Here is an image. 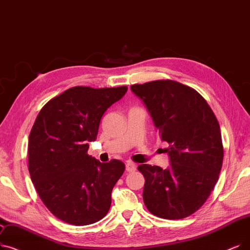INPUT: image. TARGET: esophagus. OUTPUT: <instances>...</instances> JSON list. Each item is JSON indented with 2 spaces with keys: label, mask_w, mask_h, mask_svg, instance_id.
Here are the masks:
<instances>
[{
  "label": "esophagus",
  "mask_w": 250,
  "mask_h": 250,
  "mask_svg": "<svg viewBox=\"0 0 250 250\" xmlns=\"http://www.w3.org/2000/svg\"><path fill=\"white\" fill-rule=\"evenodd\" d=\"M125 169L126 171L128 172H132V171H135L137 169V166L135 164H133V162H129L127 161L125 164Z\"/></svg>",
  "instance_id": "1"
}]
</instances>
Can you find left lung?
Listing matches in <instances>:
<instances>
[{
    "instance_id": "obj_1",
    "label": "left lung",
    "mask_w": 250,
    "mask_h": 250,
    "mask_svg": "<svg viewBox=\"0 0 250 250\" xmlns=\"http://www.w3.org/2000/svg\"><path fill=\"white\" fill-rule=\"evenodd\" d=\"M154 122L170 167L140 165L147 209L167 220L187 218L208 198L219 180L224 147L221 128L203 97L188 85L160 80L131 85Z\"/></svg>"
}]
</instances>
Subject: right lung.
<instances>
[{
  "label": "right lung",
  "instance_id": "right-lung-1",
  "mask_svg": "<svg viewBox=\"0 0 250 250\" xmlns=\"http://www.w3.org/2000/svg\"><path fill=\"white\" fill-rule=\"evenodd\" d=\"M127 86H73L51 99L38 114L28 142V170L47 208L74 226L91 225L107 214L111 192L125 164H106L88 154L101 118Z\"/></svg>",
  "mask_w": 250,
  "mask_h": 250
}]
</instances>
